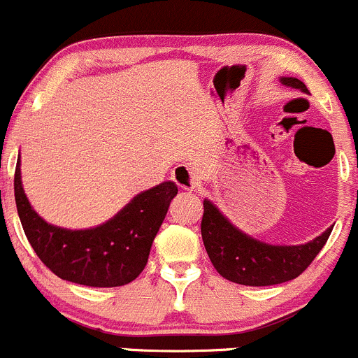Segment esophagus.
Segmentation results:
<instances>
[{
	"label": "esophagus",
	"instance_id": "1",
	"mask_svg": "<svg viewBox=\"0 0 358 358\" xmlns=\"http://www.w3.org/2000/svg\"><path fill=\"white\" fill-rule=\"evenodd\" d=\"M172 180L184 191H193L198 187L196 176H194L193 169H189L187 165H178L172 171Z\"/></svg>",
	"mask_w": 358,
	"mask_h": 358
}]
</instances>
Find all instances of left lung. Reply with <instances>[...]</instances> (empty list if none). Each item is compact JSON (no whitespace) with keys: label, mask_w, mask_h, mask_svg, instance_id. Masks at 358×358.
I'll use <instances>...</instances> for the list:
<instances>
[{"label":"left lung","mask_w":358,"mask_h":358,"mask_svg":"<svg viewBox=\"0 0 358 358\" xmlns=\"http://www.w3.org/2000/svg\"><path fill=\"white\" fill-rule=\"evenodd\" d=\"M282 85L308 92L298 78H280ZM331 228L303 245H271L240 231L219 212L210 200H203L201 238L212 264L226 280L252 287L277 285L299 277L327 242Z\"/></svg>","instance_id":"8db88e82"}]
</instances>
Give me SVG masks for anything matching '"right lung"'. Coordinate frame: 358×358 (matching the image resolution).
Wrapping results in <instances>:
<instances>
[{
  "label": "right lung",
  "instance_id": "obj_1",
  "mask_svg": "<svg viewBox=\"0 0 358 358\" xmlns=\"http://www.w3.org/2000/svg\"><path fill=\"white\" fill-rule=\"evenodd\" d=\"M13 186L24 233L38 257L62 280L88 287H118L139 277L169 205L178 194V186L165 180L134 196L104 224L66 229L48 224L31 207L20 179V158Z\"/></svg>",
  "mask_w": 358,
  "mask_h": 358
}]
</instances>
